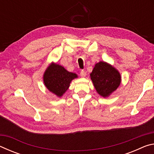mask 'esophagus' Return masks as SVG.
I'll list each match as a JSON object with an SVG mask.
<instances>
[{
	"label": "esophagus",
	"instance_id": "esophagus-1",
	"mask_svg": "<svg viewBox=\"0 0 154 154\" xmlns=\"http://www.w3.org/2000/svg\"><path fill=\"white\" fill-rule=\"evenodd\" d=\"M80 75L82 77H85V76H86V72H85V71H83V70H82V71H81V72H80Z\"/></svg>",
	"mask_w": 154,
	"mask_h": 154
}]
</instances>
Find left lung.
<instances>
[{
    "mask_svg": "<svg viewBox=\"0 0 154 154\" xmlns=\"http://www.w3.org/2000/svg\"><path fill=\"white\" fill-rule=\"evenodd\" d=\"M90 76L96 92L103 98L109 97L118 89L122 82L118 70L104 61L95 64Z\"/></svg>",
    "mask_w": 154,
    "mask_h": 154,
    "instance_id": "obj_1",
    "label": "left lung"
}]
</instances>
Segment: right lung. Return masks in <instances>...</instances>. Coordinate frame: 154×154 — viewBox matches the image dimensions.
Returning a JSON list of instances; mask_svg holds the SVG:
<instances>
[{
	"mask_svg": "<svg viewBox=\"0 0 154 154\" xmlns=\"http://www.w3.org/2000/svg\"><path fill=\"white\" fill-rule=\"evenodd\" d=\"M43 77L47 89L59 98L62 97L69 89L72 81L78 77L76 73L68 71L55 62H51L47 67Z\"/></svg>",
	"mask_w": 154,
	"mask_h": 154,
	"instance_id": "1",
	"label": "right lung"
}]
</instances>
